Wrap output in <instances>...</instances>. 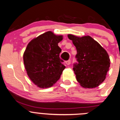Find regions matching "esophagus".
I'll use <instances>...</instances> for the list:
<instances>
[{
	"label": "esophagus",
	"mask_w": 120,
	"mask_h": 120,
	"mask_svg": "<svg viewBox=\"0 0 120 120\" xmlns=\"http://www.w3.org/2000/svg\"><path fill=\"white\" fill-rule=\"evenodd\" d=\"M65 63H66V64L67 65H69L71 64V60H67V61H66Z\"/></svg>",
	"instance_id": "obj_1"
}]
</instances>
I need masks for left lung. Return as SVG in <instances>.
<instances>
[{
  "label": "left lung",
  "instance_id": "obj_1",
  "mask_svg": "<svg viewBox=\"0 0 120 120\" xmlns=\"http://www.w3.org/2000/svg\"><path fill=\"white\" fill-rule=\"evenodd\" d=\"M75 46L78 63L74 64L77 81L85 88H94L104 82L110 67L106 51L90 36L78 37L69 34Z\"/></svg>",
  "mask_w": 120,
  "mask_h": 120
}]
</instances>
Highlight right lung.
I'll list each match as a JSON object with an SVG mask.
<instances>
[{
    "label": "right lung",
    "instance_id": "obj_1",
    "mask_svg": "<svg viewBox=\"0 0 120 120\" xmlns=\"http://www.w3.org/2000/svg\"><path fill=\"white\" fill-rule=\"evenodd\" d=\"M62 35L51 31L40 35L29 42L23 54L27 74L40 88L51 87L58 81L65 66L60 58L61 49L58 43Z\"/></svg>",
    "mask_w": 120,
    "mask_h": 120
}]
</instances>
